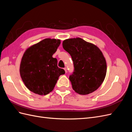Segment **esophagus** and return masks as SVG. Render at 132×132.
<instances>
[{"instance_id": "obj_1", "label": "esophagus", "mask_w": 132, "mask_h": 132, "mask_svg": "<svg viewBox=\"0 0 132 132\" xmlns=\"http://www.w3.org/2000/svg\"><path fill=\"white\" fill-rule=\"evenodd\" d=\"M64 70H65V73H67V69L66 68H64Z\"/></svg>"}]
</instances>
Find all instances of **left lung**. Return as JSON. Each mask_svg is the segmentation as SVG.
Wrapping results in <instances>:
<instances>
[{
	"instance_id": "8db88e82",
	"label": "left lung",
	"mask_w": 132,
	"mask_h": 132,
	"mask_svg": "<svg viewBox=\"0 0 132 132\" xmlns=\"http://www.w3.org/2000/svg\"><path fill=\"white\" fill-rule=\"evenodd\" d=\"M63 47L71 55L74 71L69 76L73 89L80 95L96 90L105 78L107 65L98 48L80 38L63 42Z\"/></svg>"
}]
</instances>
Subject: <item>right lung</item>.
Here are the masks:
<instances>
[{"instance_id":"obj_1","label":"right lung","mask_w":132,"mask_h":132,"mask_svg":"<svg viewBox=\"0 0 132 132\" xmlns=\"http://www.w3.org/2000/svg\"><path fill=\"white\" fill-rule=\"evenodd\" d=\"M60 44V39L46 38L29 48L23 54L20 73L31 91L40 95L49 94L59 76L65 74L64 70L57 66V59L52 57Z\"/></svg>"}]
</instances>
